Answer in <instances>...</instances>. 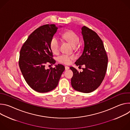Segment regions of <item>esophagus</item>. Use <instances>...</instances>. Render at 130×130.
<instances>
[{"instance_id":"1","label":"esophagus","mask_w":130,"mask_h":130,"mask_svg":"<svg viewBox=\"0 0 130 130\" xmlns=\"http://www.w3.org/2000/svg\"><path fill=\"white\" fill-rule=\"evenodd\" d=\"M65 70H68L69 69V67H68V66H65Z\"/></svg>"}]
</instances>
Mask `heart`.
<instances>
[{"instance_id":"1","label":"heart","mask_w":130,"mask_h":130,"mask_svg":"<svg viewBox=\"0 0 130 130\" xmlns=\"http://www.w3.org/2000/svg\"><path fill=\"white\" fill-rule=\"evenodd\" d=\"M63 38L68 41L73 47L77 46L80 42L78 35L73 31H68L62 34ZM50 48L52 52L54 54H58L60 50V41L57 36H53L50 42ZM74 59L72 56L66 54H62L58 58V61L63 64L69 65Z\"/></svg>"}]
</instances>
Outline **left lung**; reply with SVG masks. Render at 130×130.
<instances>
[{"label": "left lung", "instance_id": "1", "mask_svg": "<svg viewBox=\"0 0 130 130\" xmlns=\"http://www.w3.org/2000/svg\"><path fill=\"white\" fill-rule=\"evenodd\" d=\"M84 47L77 66L85 65L82 72L70 67L73 72L71 84L74 89L84 93L96 90L101 84L107 67L108 58L102 41L93 30L86 26L82 29Z\"/></svg>", "mask_w": 130, "mask_h": 130}]
</instances>
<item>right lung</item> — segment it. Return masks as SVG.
Returning a JSON list of instances; mask_svg holds the SVG:
<instances>
[{
    "mask_svg": "<svg viewBox=\"0 0 130 130\" xmlns=\"http://www.w3.org/2000/svg\"><path fill=\"white\" fill-rule=\"evenodd\" d=\"M58 28L45 25L35 30L23 44L20 54L19 66L29 86L39 92H46L58 85L65 67L58 64L46 69V64H54L50 42Z\"/></svg>",
    "mask_w": 130,
    "mask_h": 130,
    "instance_id": "right-lung-1",
    "label": "right lung"
}]
</instances>
